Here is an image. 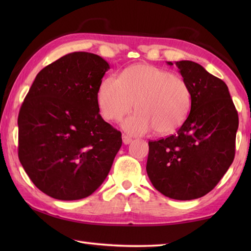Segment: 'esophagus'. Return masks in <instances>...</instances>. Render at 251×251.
Masks as SVG:
<instances>
[{
    "label": "esophagus",
    "mask_w": 251,
    "mask_h": 251,
    "mask_svg": "<svg viewBox=\"0 0 251 251\" xmlns=\"http://www.w3.org/2000/svg\"><path fill=\"white\" fill-rule=\"evenodd\" d=\"M123 142H124V145H129V143L132 141L131 138L127 135H123Z\"/></svg>",
    "instance_id": "obj_1"
}]
</instances>
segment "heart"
<instances>
[{
    "mask_svg": "<svg viewBox=\"0 0 251 251\" xmlns=\"http://www.w3.org/2000/svg\"><path fill=\"white\" fill-rule=\"evenodd\" d=\"M101 113L109 121H120L134 108L138 112L124 122L131 134L154 128L159 135L173 132L188 116L192 94L188 82L168 70L151 65H134L120 77L109 75L101 81L98 94Z\"/></svg>",
    "mask_w": 251,
    "mask_h": 251,
    "instance_id": "b5f03b06",
    "label": "heart"
}]
</instances>
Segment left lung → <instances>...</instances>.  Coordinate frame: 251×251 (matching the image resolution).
<instances>
[{
    "label": "left lung",
    "instance_id": "8db88e82",
    "mask_svg": "<svg viewBox=\"0 0 251 251\" xmlns=\"http://www.w3.org/2000/svg\"><path fill=\"white\" fill-rule=\"evenodd\" d=\"M176 66L190 86L191 111L175 135L149 141L147 173L163 195L189 201L209 193L231 166L238 114L222 79L193 61Z\"/></svg>",
    "mask_w": 251,
    "mask_h": 251
}]
</instances>
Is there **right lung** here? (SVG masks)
<instances>
[{"instance_id": "obj_1", "label": "right lung", "mask_w": 251, "mask_h": 251, "mask_svg": "<svg viewBox=\"0 0 251 251\" xmlns=\"http://www.w3.org/2000/svg\"><path fill=\"white\" fill-rule=\"evenodd\" d=\"M109 63L92 52L63 56L37 73L18 115V157L52 199L92 195L122 146L121 131L99 114L98 88Z\"/></svg>"}]
</instances>
